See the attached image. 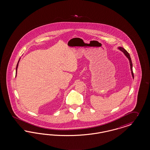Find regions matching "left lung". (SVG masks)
Segmentation results:
<instances>
[{"label": "left lung", "mask_w": 150, "mask_h": 150, "mask_svg": "<svg viewBox=\"0 0 150 150\" xmlns=\"http://www.w3.org/2000/svg\"><path fill=\"white\" fill-rule=\"evenodd\" d=\"M119 50H120L122 52H123L124 54L125 55V56L128 58V59L129 60V65H130V68H131V74H132V78H134V73H133V70H132V61H131V59L130 57V55H129V52H127L124 48L122 47H118Z\"/></svg>", "instance_id": "left-lung-1"}]
</instances>
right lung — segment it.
<instances>
[{"instance_id":"add662e5","label":"right lung","mask_w":150,"mask_h":150,"mask_svg":"<svg viewBox=\"0 0 150 150\" xmlns=\"http://www.w3.org/2000/svg\"><path fill=\"white\" fill-rule=\"evenodd\" d=\"M19 61H20V59H19V61H18V64H17V65H16V72H17V69H18V64H19Z\"/></svg>"}]
</instances>
